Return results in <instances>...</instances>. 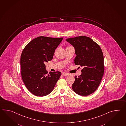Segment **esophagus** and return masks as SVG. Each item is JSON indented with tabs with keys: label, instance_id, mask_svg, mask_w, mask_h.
I'll use <instances>...</instances> for the list:
<instances>
[{
	"label": "esophagus",
	"instance_id": "esophagus-1",
	"mask_svg": "<svg viewBox=\"0 0 126 126\" xmlns=\"http://www.w3.org/2000/svg\"><path fill=\"white\" fill-rule=\"evenodd\" d=\"M62 75L63 76H66L69 75L70 74H68V73H65V72H63V73H62Z\"/></svg>",
	"mask_w": 126,
	"mask_h": 126
}]
</instances>
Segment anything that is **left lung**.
Listing matches in <instances>:
<instances>
[{
    "label": "left lung",
    "instance_id": "1",
    "mask_svg": "<svg viewBox=\"0 0 126 126\" xmlns=\"http://www.w3.org/2000/svg\"><path fill=\"white\" fill-rule=\"evenodd\" d=\"M66 41L75 49V64L83 67L81 75L75 76L72 88L79 95H90L97 89L104 76L102 50L97 43L87 36L69 38Z\"/></svg>",
    "mask_w": 126,
    "mask_h": 126
}]
</instances>
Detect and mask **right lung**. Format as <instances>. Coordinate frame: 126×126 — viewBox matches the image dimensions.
<instances>
[{
  "instance_id": "right-lung-1",
  "label": "right lung",
  "mask_w": 126,
  "mask_h": 126,
  "mask_svg": "<svg viewBox=\"0 0 126 126\" xmlns=\"http://www.w3.org/2000/svg\"><path fill=\"white\" fill-rule=\"evenodd\" d=\"M63 37L41 36L32 40L24 48L20 58L21 76L28 90L33 94L42 97L52 92L62 73L48 74L45 63L51 61Z\"/></svg>"
}]
</instances>
